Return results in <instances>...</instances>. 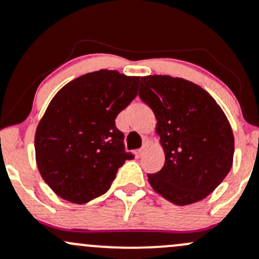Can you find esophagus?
Returning a JSON list of instances; mask_svg holds the SVG:
<instances>
[{
	"instance_id": "esophagus-1",
	"label": "esophagus",
	"mask_w": 259,
	"mask_h": 259,
	"mask_svg": "<svg viewBox=\"0 0 259 259\" xmlns=\"http://www.w3.org/2000/svg\"><path fill=\"white\" fill-rule=\"evenodd\" d=\"M146 151H148V144H144L143 148H141L140 150H139V155H140V156H143V155L145 154Z\"/></svg>"
}]
</instances>
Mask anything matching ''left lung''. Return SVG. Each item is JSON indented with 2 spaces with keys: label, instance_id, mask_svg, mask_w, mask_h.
<instances>
[{
  "label": "left lung",
  "instance_id": "left-lung-1",
  "mask_svg": "<svg viewBox=\"0 0 259 259\" xmlns=\"http://www.w3.org/2000/svg\"><path fill=\"white\" fill-rule=\"evenodd\" d=\"M139 97L154 111L165 164L151 187L179 206L203 200L232 167L235 138L227 116L205 89L170 75L141 77Z\"/></svg>",
  "mask_w": 259,
  "mask_h": 259
}]
</instances>
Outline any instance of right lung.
Instances as JSON below:
<instances>
[{"mask_svg":"<svg viewBox=\"0 0 259 259\" xmlns=\"http://www.w3.org/2000/svg\"><path fill=\"white\" fill-rule=\"evenodd\" d=\"M139 81L100 69L69 81L51 100L34 149L40 176L59 197L78 205L99 197L125 160L134 159L115 119L138 95Z\"/></svg>","mask_w":259,"mask_h":259,"instance_id":"1","label":"right lung"}]
</instances>
